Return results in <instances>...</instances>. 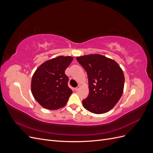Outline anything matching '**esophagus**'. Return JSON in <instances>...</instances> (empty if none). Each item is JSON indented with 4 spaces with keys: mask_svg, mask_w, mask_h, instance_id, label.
I'll return each mask as SVG.
<instances>
[{
    "mask_svg": "<svg viewBox=\"0 0 153 153\" xmlns=\"http://www.w3.org/2000/svg\"><path fill=\"white\" fill-rule=\"evenodd\" d=\"M79 89H80V85H78V87H76V88H75V90L76 91H78V90H79Z\"/></svg>",
    "mask_w": 153,
    "mask_h": 153,
    "instance_id": "esophagus-1",
    "label": "esophagus"
}]
</instances>
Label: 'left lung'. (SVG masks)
<instances>
[{"instance_id": "obj_1", "label": "left lung", "mask_w": 153, "mask_h": 153, "mask_svg": "<svg viewBox=\"0 0 153 153\" xmlns=\"http://www.w3.org/2000/svg\"><path fill=\"white\" fill-rule=\"evenodd\" d=\"M87 73L89 94L82 101L84 107L96 114H105L114 107L123 93L124 76L114 60L102 55L77 57Z\"/></svg>"}]
</instances>
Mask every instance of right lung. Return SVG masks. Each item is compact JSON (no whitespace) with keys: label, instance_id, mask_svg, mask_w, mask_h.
Returning a JSON list of instances; mask_svg holds the SVG:
<instances>
[{"label":"right lung","instance_id":"obj_1","mask_svg":"<svg viewBox=\"0 0 153 153\" xmlns=\"http://www.w3.org/2000/svg\"><path fill=\"white\" fill-rule=\"evenodd\" d=\"M73 59L59 56L45 61L37 68L31 80V91L43 108L57 110L66 105L72 90L68 85L65 70Z\"/></svg>","mask_w":153,"mask_h":153}]
</instances>
